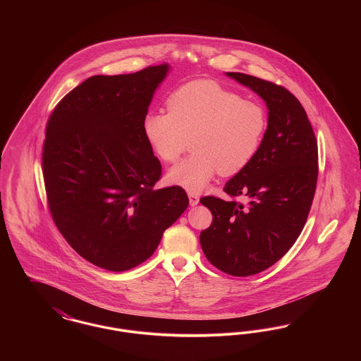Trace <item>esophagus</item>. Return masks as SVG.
Returning <instances> with one entry per match:
<instances>
[{
    "mask_svg": "<svg viewBox=\"0 0 361 361\" xmlns=\"http://www.w3.org/2000/svg\"><path fill=\"white\" fill-rule=\"evenodd\" d=\"M188 197L189 204H190V206H196V204L199 203V196H197L196 193H192V192H189Z\"/></svg>",
    "mask_w": 361,
    "mask_h": 361,
    "instance_id": "34e87169",
    "label": "esophagus"
}]
</instances>
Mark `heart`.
<instances>
[{
    "label": "heart",
    "mask_w": 361,
    "mask_h": 361,
    "mask_svg": "<svg viewBox=\"0 0 361 361\" xmlns=\"http://www.w3.org/2000/svg\"><path fill=\"white\" fill-rule=\"evenodd\" d=\"M168 112L143 118V134L155 155L176 162L188 147L192 154L168 173V180L200 192L219 172L228 177L243 171L257 154L268 126L262 104L214 81H193L168 97Z\"/></svg>",
    "instance_id": "1"
}]
</instances>
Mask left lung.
<instances>
[{"label": "left lung", "instance_id": "1", "mask_svg": "<svg viewBox=\"0 0 361 361\" xmlns=\"http://www.w3.org/2000/svg\"><path fill=\"white\" fill-rule=\"evenodd\" d=\"M261 96L268 128L253 161L224 185L226 202L204 196L212 224L200 233L207 259L231 276L272 267L300 235L318 180V143L300 102L284 86L243 73H227ZM245 195V207L235 197Z\"/></svg>", "mask_w": 361, "mask_h": 361}]
</instances>
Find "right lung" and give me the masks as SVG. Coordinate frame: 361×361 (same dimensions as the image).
I'll use <instances>...</instances> for the list:
<instances>
[{"instance_id": "1", "label": "right lung", "mask_w": 361, "mask_h": 361, "mask_svg": "<svg viewBox=\"0 0 361 361\" xmlns=\"http://www.w3.org/2000/svg\"><path fill=\"white\" fill-rule=\"evenodd\" d=\"M168 65L93 75L52 109L42 169L52 221L86 261L128 271L154 253L188 207L185 190L154 189L162 166L143 118Z\"/></svg>"}]
</instances>
